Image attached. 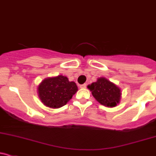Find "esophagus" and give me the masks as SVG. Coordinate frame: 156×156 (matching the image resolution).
Returning <instances> with one entry per match:
<instances>
[{
	"label": "esophagus",
	"mask_w": 156,
	"mask_h": 156,
	"mask_svg": "<svg viewBox=\"0 0 156 156\" xmlns=\"http://www.w3.org/2000/svg\"><path fill=\"white\" fill-rule=\"evenodd\" d=\"M86 87H87L86 83H83V84L80 85V88H81V89H84V88H86Z\"/></svg>",
	"instance_id": "1"
}]
</instances>
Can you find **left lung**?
I'll return each mask as SVG.
<instances>
[{
	"label": "left lung",
	"instance_id": "left-lung-1",
	"mask_svg": "<svg viewBox=\"0 0 156 156\" xmlns=\"http://www.w3.org/2000/svg\"><path fill=\"white\" fill-rule=\"evenodd\" d=\"M87 88L96 101L105 107H115L120 101V88L104 77L98 78L96 82L88 85Z\"/></svg>",
	"mask_w": 156,
	"mask_h": 156
}]
</instances>
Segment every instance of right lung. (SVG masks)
I'll return each mask as SVG.
<instances>
[{"label": "right lung", "instance_id": "right-lung-1", "mask_svg": "<svg viewBox=\"0 0 156 156\" xmlns=\"http://www.w3.org/2000/svg\"><path fill=\"white\" fill-rule=\"evenodd\" d=\"M78 91V87L68 78L58 75L45 78L38 87V96L44 105L51 108L64 106Z\"/></svg>", "mask_w": 156, "mask_h": 156}]
</instances>
